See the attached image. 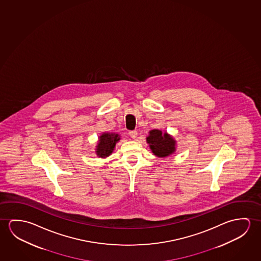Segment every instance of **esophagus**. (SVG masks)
<instances>
[{
	"label": "esophagus",
	"mask_w": 261,
	"mask_h": 261,
	"mask_svg": "<svg viewBox=\"0 0 261 261\" xmlns=\"http://www.w3.org/2000/svg\"><path fill=\"white\" fill-rule=\"evenodd\" d=\"M128 134H129V136L132 137L133 139H135L137 135H138V133H137L136 130H130V132L128 133Z\"/></svg>",
	"instance_id": "esophagus-1"
}]
</instances>
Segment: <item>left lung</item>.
<instances>
[{"label": "left lung", "instance_id": "1", "mask_svg": "<svg viewBox=\"0 0 261 261\" xmlns=\"http://www.w3.org/2000/svg\"><path fill=\"white\" fill-rule=\"evenodd\" d=\"M150 149L158 157H167L175 151V141L167 133L162 134L159 129H152L147 137Z\"/></svg>", "mask_w": 261, "mask_h": 261}]
</instances>
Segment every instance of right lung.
Returning <instances> with one entry per match:
<instances>
[{
	"label": "right lung",
	"mask_w": 261,
	"mask_h": 261,
	"mask_svg": "<svg viewBox=\"0 0 261 261\" xmlns=\"http://www.w3.org/2000/svg\"><path fill=\"white\" fill-rule=\"evenodd\" d=\"M120 141V136L116 133H103L99 137V141L97 146V155L99 157L105 158L111 155L115 144Z\"/></svg>",
	"instance_id": "obj_1"
}]
</instances>
